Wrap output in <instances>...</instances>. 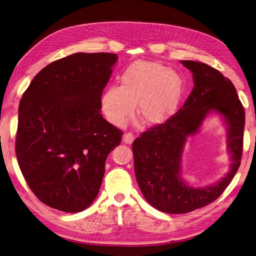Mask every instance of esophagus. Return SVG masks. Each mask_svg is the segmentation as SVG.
I'll return each mask as SVG.
<instances>
[{
	"label": "esophagus",
	"mask_w": 256,
	"mask_h": 256,
	"mask_svg": "<svg viewBox=\"0 0 256 256\" xmlns=\"http://www.w3.org/2000/svg\"><path fill=\"white\" fill-rule=\"evenodd\" d=\"M133 140H134V136L132 134V133L128 132V133H125L124 136H123V142L127 144H131L133 142Z\"/></svg>",
	"instance_id": "1"
}]
</instances>
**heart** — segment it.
Segmentation results:
<instances>
[{
    "mask_svg": "<svg viewBox=\"0 0 256 256\" xmlns=\"http://www.w3.org/2000/svg\"><path fill=\"white\" fill-rule=\"evenodd\" d=\"M184 83L176 72L160 64L136 62L120 75V85H110L102 94L101 108L106 120L123 126L136 110L144 124L160 125L177 112Z\"/></svg>",
    "mask_w": 256,
    "mask_h": 256,
    "instance_id": "obj_1",
    "label": "heart"
}]
</instances>
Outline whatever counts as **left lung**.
I'll list each match as a JSON object with an SVG mask.
<instances>
[{
	"label": "left lung",
	"instance_id": "8db88e82",
	"mask_svg": "<svg viewBox=\"0 0 256 256\" xmlns=\"http://www.w3.org/2000/svg\"><path fill=\"white\" fill-rule=\"evenodd\" d=\"M181 64L192 72L194 88L188 98L171 118L142 132L132 144L136 177L144 197L166 214H186L220 197L240 168L244 138L245 110L232 82L203 62L182 60ZM210 112L226 122L233 162L228 173L214 185L192 188L180 177L182 152L187 138L196 134Z\"/></svg>",
	"mask_w": 256,
	"mask_h": 256
}]
</instances>
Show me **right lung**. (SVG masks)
I'll use <instances>...</instances> for the list:
<instances>
[{
  "label": "right lung",
  "mask_w": 256,
  "mask_h": 256,
  "mask_svg": "<svg viewBox=\"0 0 256 256\" xmlns=\"http://www.w3.org/2000/svg\"><path fill=\"white\" fill-rule=\"evenodd\" d=\"M118 55L75 53L44 68L24 92L16 153L42 203L64 212L98 196L108 154L123 132L103 118L101 96Z\"/></svg>",
  "instance_id": "obj_1"
}]
</instances>
